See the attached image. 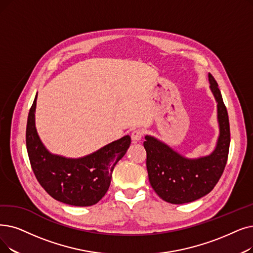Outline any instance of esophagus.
Wrapping results in <instances>:
<instances>
[{
	"mask_svg": "<svg viewBox=\"0 0 253 253\" xmlns=\"http://www.w3.org/2000/svg\"><path fill=\"white\" fill-rule=\"evenodd\" d=\"M142 134H144V131L140 130V129H136L133 130L132 133H131V138H132L133 141H138L141 139Z\"/></svg>",
	"mask_w": 253,
	"mask_h": 253,
	"instance_id": "esophagus-1",
	"label": "esophagus"
}]
</instances>
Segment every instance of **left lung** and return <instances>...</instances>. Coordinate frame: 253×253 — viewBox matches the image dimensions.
<instances>
[{
  "instance_id": "8db88e82",
  "label": "left lung",
  "mask_w": 253,
  "mask_h": 253,
  "mask_svg": "<svg viewBox=\"0 0 253 253\" xmlns=\"http://www.w3.org/2000/svg\"><path fill=\"white\" fill-rule=\"evenodd\" d=\"M208 78L217 103L219 127L216 145L210 154L188 158L157 137L145 136L150 184L159 197L170 204L191 203L211 192L227 161L230 142L228 115L215 79L210 73Z\"/></svg>"
}]
</instances>
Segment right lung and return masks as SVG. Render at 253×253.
Masks as SVG:
<instances>
[{
	"instance_id": "add662e5",
	"label": "right lung",
	"mask_w": 253,
	"mask_h": 253,
	"mask_svg": "<svg viewBox=\"0 0 253 253\" xmlns=\"http://www.w3.org/2000/svg\"><path fill=\"white\" fill-rule=\"evenodd\" d=\"M36 102L37 94L28 117L26 141L31 166L38 182L51 197L61 203L75 207L97 204L109 188L116 164L130 147V136L125 135L79 158L53 154L47 150L37 132Z\"/></svg>"
}]
</instances>
